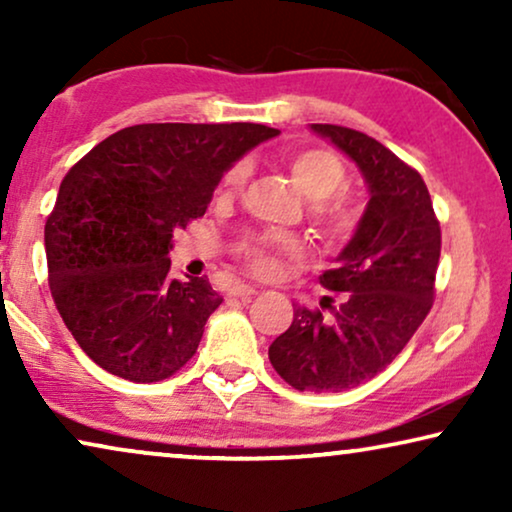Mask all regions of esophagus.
<instances>
[{"mask_svg":"<svg viewBox=\"0 0 512 512\" xmlns=\"http://www.w3.org/2000/svg\"><path fill=\"white\" fill-rule=\"evenodd\" d=\"M256 289L254 286H249V284H233V289H230V296H235V298H251V296H256Z\"/></svg>","mask_w":512,"mask_h":512,"instance_id":"1","label":"esophagus"}]
</instances>
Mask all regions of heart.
Masks as SVG:
<instances>
[{"instance_id": "1", "label": "heart", "mask_w": 512, "mask_h": 512, "mask_svg": "<svg viewBox=\"0 0 512 512\" xmlns=\"http://www.w3.org/2000/svg\"><path fill=\"white\" fill-rule=\"evenodd\" d=\"M291 177L296 186L310 200H325L340 193L347 184V167L335 156L331 149L324 146H312V149L298 151L289 160ZM251 172V163L247 158L235 160L221 179V193L235 195L240 193ZM314 226H317L321 240L331 247H345L356 237L363 223V207L356 200L332 198L319 202L312 209ZM233 256L242 263L244 270L251 275L270 279L284 268L286 261H296L303 256V242L298 237L277 233V230H254L244 233L233 242Z\"/></svg>"}]
</instances>
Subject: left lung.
Returning <instances> with one entry per match:
<instances>
[{
  "mask_svg": "<svg viewBox=\"0 0 512 512\" xmlns=\"http://www.w3.org/2000/svg\"><path fill=\"white\" fill-rule=\"evenodd\" d=\"M361 167L370 202L361 230L319 282L342 303L293 307L268 349L272 368L298 391H345L382 373L429 314L436 296L440 221L422 174L359 130L312 123Z\"/></svg>",
  "mask_w": 512,
  "mask_h": 512,
  "instance_id": "obj_1",
  "label": "left lung"
}]
</instances>
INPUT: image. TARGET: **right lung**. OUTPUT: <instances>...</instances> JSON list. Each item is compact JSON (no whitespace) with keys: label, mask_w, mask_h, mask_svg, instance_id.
Instances as JSON below:
<instances>
[{"label":"right lung","mask_w":512,"mask_h":512,"mask_svg":"<svg viewBox=\"0 0 512 512\" xmlns=\"http://www.w3.org/2000/svg\"><path fill=\"white\" fill-rule=\"evenodd\" d=\"M275 135L258 123H142L65 174L44 228L48 286L97 366L146 384L193 359L223 298L207 277H170L174 230L205 216L221 174Z\"/></svg>","instance_id":"right-lung-1"}]
</instances>
